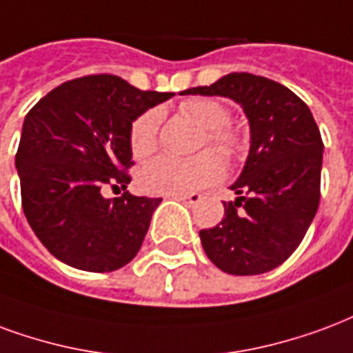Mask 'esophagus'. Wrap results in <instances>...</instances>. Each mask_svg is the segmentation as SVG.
Masks as SVG:
<instances>
[{"mask_svg":"<svg viewBox=\"0 0 353 353\" xmlns=\"http://www.w3.org/2000/svg\"><path fill=\"white\" fill-rule=\"evenodd\" d=\"M179 200H183L185 203H189V205H194V203H198L200 200H202V194L200 192H190V194H179Z\"/></svg>","mask_w":353,"mask_h":353,"instance_id":"esophagus-1","label":"esophagus"}]
</instances>
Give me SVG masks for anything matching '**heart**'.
Returning a JSON list of instances; mask_svg holds the SVG:
<instances>
[{"instance_id": "b5f03b06", "label": "heart", "mask_w": 353, "mask_h": 353, "mask_svg": "<svg viewBox=\"0 0 353 353\" xmlns=\"http://www.w3.org/2000/svg\"><path fill=\"white\" fill-rule=\"evenodd\" d=\"M181 114L200 125L205 134L202 148L213 145L228 159H236L247 151V138L230 127V108L215 99H190L181 104ZM161 112L157 108L143 112L130 125V151L134 159L150 157L159 145ZM208 150L194 159L157 157L138 174V183L150 194L179 196L192 190L203 189L219 181L224 174L223 157Z\"/></svg>"}]
</instances>
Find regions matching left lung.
<instances>
[{"label": "left lung", "instance_id": "left-lung-1", "mask_svg": "<svg viewBox=\"0 0 353 353\" xmlns=\"http://www.w3.org/2000/svg\"><path fill=\"white\" fill-rule=\"evenodd\" d=\"M181 95H221L243 106L250 151L224 202V219L200 230L205 254L230 275H262L286 262L307 234L320 203L323 142L309 106L286 85L232 72Z\"/></svg>", "mask_w": 353, "mask_h": 353}]
</instances>
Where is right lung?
<instances>
[{"label":"right lung","instance_id":"1","mask_svg":"<svg viewBox=\"0 0 353 353\" xmlns=\"http://www.w3.org/2000/svg\"><path fill=\"white\" fill-rule=\"evenodd\" d=\"M170 97L114 74H90L57 85L28 112L14 159L22 208L57 260L106 273L137 256L163 198L125 190L104 199L102 189H127L130 125Z\"/></svg>","mask_w":353,"mask_h":353}]
</instances>
